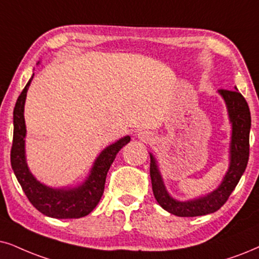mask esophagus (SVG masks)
<instances>
[{
	"label": "esophagus",
	"mask_w": 259,
	"mask_h": 259,
	"mask_svg": "<svg viewBox=\"0 0 259 259\" xmlns=\"http://www.w3.org/2000/svg\"><path fill=\"white\" fill-rule=\"evenodd\" d=\"M137 136H139L140 140L142 141H149L150 140V135L147 132H141L137 134Z\"/></svg>",
	"instance_id": "1"
}]
</instances>
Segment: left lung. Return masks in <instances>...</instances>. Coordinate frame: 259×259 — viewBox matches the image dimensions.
Returning <instances> with one entry per match:
<instances>
[{
    "label": "left lung",
    "instance_id": "8db88e82",
    "mask_svg": "<svg viewBox=\"0 0 259 259\" xmlns=\"http://www.w3.org/2000/svg\"><path fill=\"white\" fill-rule=\"evenodd\" d=\"M218 92L224 98L227 107L228 118L232 124V134L230 141V166L221 184L217 189L202 197L192 198L189 201H178L168 194L163 184L161 173L159 171L158 161L153 154L149 153L150 179L154 197L166 211L177 217H201L219 210L230 197L247 166L251 129L250 109L245 98L239 93L237 88L235 91L219 90Z\"/></svg>",
    "mask_w": 259,
    "mask_h": 259
}]
</instances>
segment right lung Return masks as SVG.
I'll use <instances>...</instances> for the list:
<instances>
[{
	"instance_id": "add662e5",
	"label": "right lung",
	"mask_w": 259,
	"mask_h": 259,
	"mask_svg": "<svg viewBox=\"0 0 259 259\" xmlns=\"http://www.w3.org/2000/svg\"><path fill=\"white\" fill-rule=\"evenodd\" d=\"M33 76L34 74L32 75L19 96L13 112L14 133H13V146L11 150L12 168L29 202L41 214L54 219L83 218L90 214L99 203L104 194L110 166L112 165L117 153L130 142V136H124L112 145L107 146L98 155L92 166L90 175L75 188L70 186L51 188L42 184L29 171L25 150L26 124L24 110L28 87Z\"/></svg>"
}]
</instances>
